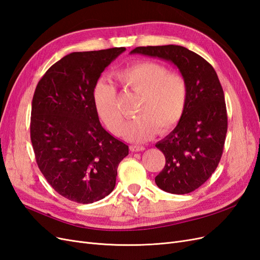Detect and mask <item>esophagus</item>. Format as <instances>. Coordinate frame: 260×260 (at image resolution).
<instances>
[{"mask_svg": "<svg viewBox=\"0 0 260 260\" xmlns=\"http://www.w3.org/2000/svg\"><path fill=\"white\" fill-rule=\"evenodd\" d=\"M130 149L132 152H142L145 149L144 146H140V145H131Z\"/></svg>", "mask_w": 260, "mask_h": 260, "instance_id": "1", "label": "esophagus"}]
</instances>
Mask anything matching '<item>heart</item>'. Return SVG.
Segmentation results:
<instances>
[{"instance_id": "b5f03b06", "label": "heart", "mask_w": 260, "mask_h": 260, "mask_svg": "<svg viewBox=\"0 0 260 260\" xmlns=\"http://www.w3.org/2000/svg\"><path fill=\"white\" fill-rule=\"evenodd\" d=\"M122 88L141 96L136 111L138 117L123 130V137L135 142L153 138L158 130L167 132L179 123L187 104L188 89L185 78L170 73L156 61H139L115 73ZM93 106L100 119L114 135H120L123 116L118 104L115 85L100 79L92 89Z\"/></svg>"}]
</instances>
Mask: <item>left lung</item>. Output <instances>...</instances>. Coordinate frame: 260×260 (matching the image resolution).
Wrapping results in <instances>:
<instances>
[{
  "label": "left lung",
  "instance_id": "1",
  "mask_svg": "<svg viewBox=\"0 0 260 260\" xmlns=\"http://www.w3.org/2000/svg\"><path fill=\"white\" fill-rule=\"evenodd\" d=\"M131 54L171 61L185 78L188 96L183 117L155 145L166 158L155 182L168 193L193 192L214 174L223 152L228 115L217 73L206 59L180 45L139 46Z\"/></svg>",
  "mask_w": 260,
  "mask_h": 260
}]
</instances>
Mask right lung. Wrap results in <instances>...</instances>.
<instances>
[{
	"mask_svg": "<svg viewBox=\"0 0 260 260\" xmlns=\"http://www.w3.org/2000/svg\"><path fill=\"white\" fill-rule=\"evenodd\" d=\"M125 51L74 52L38 82L31 104L30 138L39 169L69 201L98 202L111 194L129 147L102 127L92 102L101 74Z\"/></svg>",
	"mask_w": 260,
	"mask_h": 260,
	"instance_id": "add662e5",
	"label": "right lung"
}]
</instances>
